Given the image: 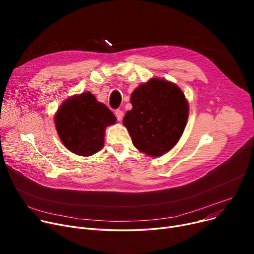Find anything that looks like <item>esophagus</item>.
Instances as JSON below:
<instances>
[{
  "label": "esophagus",
  "instance_id": "1",
  "mask_svg": "<svg viewBox=\"0 0 254 254\" xmlns=\"http://www.w3.org/2000/svg\"><path fill=\"white\" fill-rule=\"evenodd\" d=\"M115 116H116V118L119 120V122H122V119H123V117H124V112H123L122 110L117 109V110H115Z\"/></svg>",
  "mask_w": 254,
  "mask_h": 254
}]
</instances>
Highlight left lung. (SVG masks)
Returning <instances> with one entry per match:
<instances>
[{
    "label": "left lung",
    "mask_w": 254,
    "mask_h": 254,
    "mask_svg": "<svg viewBox=\"0 0 254 254\" xmlns=\"http://www.w3.org/2000/svg\"><path fill=\"white\" fill-rule=\"evenodd\" d=\"M131 110L124 117L131 142L140 151L159 156L180 139L189 117L182 90L167 80L152 78L130 95Z\"/></svg>",
    "instance_id": "left-lung-1"
}]
</instances>
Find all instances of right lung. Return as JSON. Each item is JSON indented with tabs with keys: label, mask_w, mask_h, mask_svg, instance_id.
<instances>
[{
	"label": "right lung",
	"mask_w": 254,
	"mask_h": 254,
	"mask_svg": "<svg viewBox=\"0 0 254 254\" xmlns=\"http://www.w3.org/2000/svg\"><path fill=\"white\" fill-rule=\"evenodd\" d=\"M115 120L108 107L87 91L64 102L55 122L65 147L78 155L89 156L103 148L105 128Z\"/></svg>",
	"instance_id": "add662e5"
}]
</instances>
